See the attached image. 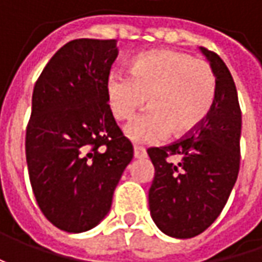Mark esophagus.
I'll use <instances>...</instances> for the list:
<instances>
[{
	"label": "esophagus",
	"instance_id": "34e87169",
	"mask_svg": "<svg viewBox=\"0 0 262 262\" xmlns=\"http://www.w3.org/2000/svg\"><path fill=\"white\" fill-rule=\"evenodd\" d=\"M146 157V150L141 147H134V159H144Z\"/></svg>",
	"mask_w": 262,
	"mask_h": 262
}]
</instances>
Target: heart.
<instances>
[{
  "label": "heart",
  "mask_w": 262,
  "mask_h": 262,
  "mask_svg": "<svg viewBox=\"0 0 262 262\" xmlns=\"http://www.w3.org/2000/svg\"><path fill=\"white\" fill-rule=\"evenodd\" d=\"M106 97L112 115L126 121L150 107L124 128L128 140L155 144L170 133L184 137L195 131L211 112L217 77L207 61L175 51H156L136 58L129 74L112 70L106 77Z\"/></svg>",
  "instance_id": "obj_1"
}]
</instances>
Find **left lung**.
<instances>
[{
    "mask_svg": "<svg viewBox=\"0 0 262 262\" xmlns=\"http://www.w3.org/2000/svg\"><path fill=\"white\" fill-rule=\"evenodd\" d=\"M200 51L217 77L211 112L189 136L147 150L155 166L150 214L165 235L178 239L196 236L213 225L235 186L241 162L242 115L235 81L220 56L206 48Z\"/></svg>",
    "mask_w": 262,
    "mask_h": 262,
    "instance_id": "8db88e82",
    "label": "left lung"
}]
</instances>
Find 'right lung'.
Segmentation results:
<instances>
[{"label":"right lung","mask_w":262,"mask_h":262,"mask_svg":"<svg viewBox=\"0 0 262 262\" xmlns=\"http://www.w3.org/2000/svg\"><path fill=\"white\" fill-rule=\"evenodd\" d=\"M116 56L114 39L71 40L51 58L33 89L26 129L30 184L46 219L70 233L105 219L134 156L106 97Z\"/></svg>","instance_id":"1"}]
</instances>
